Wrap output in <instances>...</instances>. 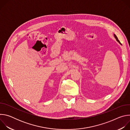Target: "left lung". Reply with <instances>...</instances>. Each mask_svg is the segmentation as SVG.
Returning <instances> with one entry per match:
<instances>
[{
    "mask_svg": "<svg viewBox=\"0 0 130 130\" xmlns=\"http://www.w3.org/2000/svg\"><path fill=\"white\" fill-rule=\"evenodd\" d=\"M114 37H115V38L116 39V41H117V42H118V43H119L120 45H122V44L120 43V42H119V41L118 40V38H117V37L116 36V35L115 34H114Z\"/></svg>",
    "mask_w": 130,
    "mask_h": 130,
    "instance_id": "1",
    "label": "left lung"
}]
</instances>
